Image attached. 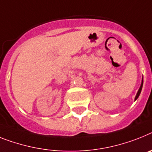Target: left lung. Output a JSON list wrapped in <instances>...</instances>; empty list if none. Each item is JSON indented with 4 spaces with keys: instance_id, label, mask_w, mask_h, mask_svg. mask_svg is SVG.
Masks as SVG:
<instances>
[{
    "instance_id": "left-lung-1",
    "label": "left lung",
    "mask_w": 152,
    "mask_h": 152,
    "mask_svg": "<svg viewBox=\"0 0 152 152\" xmlns=\"http://www.w3.org/2000/svg\"><path fill=\"white\" fill-rule=\"evenodd\" d=\"M142 86H143V80H142V83H141V86H140V89L138 90V91H137V95H136V96H135V100H137V98H138L139 95H140V94H141V89H142Z\"/></svg>"
}]
</instances>
